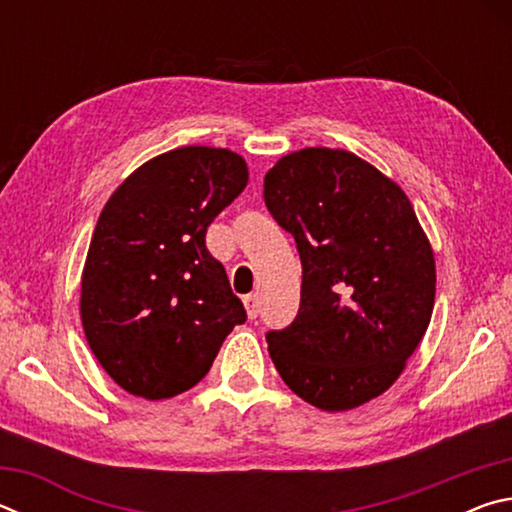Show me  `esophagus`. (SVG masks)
I'll list each match as a JSON object with an SVG mask.
<instances>
[{"mask_svg": "<svg viewBox=\"0 0 512 512\" xmlns=\"http://www.w3.org/2000/svg\"><path fill=\"white\" fill-rule=\"evenodd\" d=\"M244 305H246L248 318L250 320L257 318V314H259V298L255 296V293H248V296H244Z\"/></svg>", "mask_w": 512, "mask_h": 512, "instance_id": "obj_1", "label": "esophagus"}]
</instances>
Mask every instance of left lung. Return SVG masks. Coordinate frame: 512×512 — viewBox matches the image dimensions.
I'll return each mask as SVG.
<instances>
[{
    "mask_svg": "<svg viewBox=\"0 0 512 512\" xmlns=\"http://www.w3.org/2000/svg\"><path fill=\"white\" fill-rule=\"evenodd\" d=\"M264 203L302 264L296 318L266 332L277 372L323 411L370 402L400 377L436 296L433 253L409 198L354 153L320 146L266 173Z\"/></svg>",
    "mask_w": 512,
    "mask_h": 512,
    "instance_id": "obj_1",
    "label": "left lung"
}]
</instances>
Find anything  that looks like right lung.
Instances as JSON below:
<instances>
[{"instance_id":"right-lung-1","label":"right lung","mask_w":512,"mask_h":512,"mask_svg":"<svg viewBox=\"0 0 512 512\" xmlns=\"http://www.w3.org/2000/svg\"><path fill=\"white\" fill-rule=\"evenodd\" d=\"M241 155L185 146L142 164L94 228L81 320L94 357L137 397L185 393L246 323L225 268L205 246L210 223L244 192Z\"/></svg>"}]
</instances>
